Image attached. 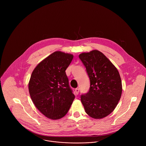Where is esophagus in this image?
Here are the masks:
<instances>
[{
  "instance_id": "obj_1",
  "label": "esophagus",
  "mask_w": 146,
  "mask_h": 146,
  "mask_svg": "<svg viewBox=\"0 0 146 146\" xmlns=\"http://www.w3.org/2000/svg\"><path fill=\"white\" fill-rule=\"evenodd\" d=\"M75 93L77 95L79 94V88H76L75 89Z\"/></svg>"
}]
</instances>
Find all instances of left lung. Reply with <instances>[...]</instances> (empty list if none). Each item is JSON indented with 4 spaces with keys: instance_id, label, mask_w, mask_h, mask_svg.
I'll return each mask as SVG.
<instances>
[{
    "instance_id": "obj_1",
    "label": "left lung",
    "mask_w": 146,
    "mask_h": 146,
    "mask_svg": "<svg viewBox=\"0 0 146 146\" xmlns=\"http://www.w3.org/2000/svg\"><path fill=\"white\" fill-rule=\"evenodd\" d=\"M79 57L86 67L90 79L89 92L81 96L86 113L97 119L104 118L116 108L122 94L119 72L102 52L93 50Z\"/></svg>"
}]
</instances>
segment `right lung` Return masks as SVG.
<instances>
[{
	"label": "right lung",
	"instance_id": "1",
	"mask_svg": "<svg viewBox=\"0 0 146 146\" xmlns=\"http://www.w3.org/2000/svg\"><path fill=\"white\" fill-rule=\"evenodd\" d=\"M73 57L70 53L54 52L39 63L31 74L29 83L31 98L38 110L50 119L64 117L75 98L65 72Z\"/></svg>",
	"mask_w": 146,
	"mask_h": 146
}]
</instances>
